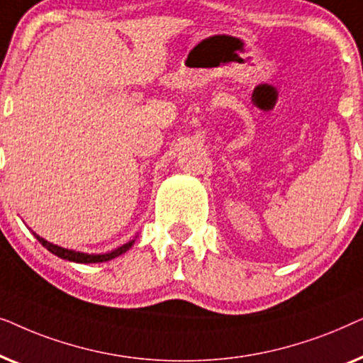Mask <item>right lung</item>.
Instances as JSON below:
<instances>
[{"instance_id":"obj_1","label":"right lung","mask_w":363,"mask_h":363,"mask_svg":"<svg viewBox=\"0 0 363 363\" xmlns=\"http://www.w3.org/2000/svg\"><path fill=\"white\" fill-rule=\"evenodd\" d=\"M34 236L38 238V241L41 242V245L46 247L48 251H51L52 255H56L57 257H61V259H67V261H72V262H84V264H89V262H106V261H111V259H113V257L121 256L125 251L130 250V247L133 246V242H135V238H133V240H130L128 242H125V245H122L121 247H117V250H113V251L104 252V255H87V252L66 250V247L52 245V242H49L46 240H43L41 236H38L36 233H34Z\"/></svg>"}]
</instances>
